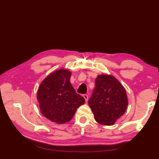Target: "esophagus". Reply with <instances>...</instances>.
Here are the masks:
<instances>
[{
    "mask_svg": "<svg viewBox=\"0 0 159 159\" xmlns=\"http://www.w3.org/2000/svg\"><path fill=\"white\" fill-rule=\"evenodd\" d=\"M83 98H84L85 102L88 101V95H86V94H85V95H83Z\"/></svg>",
    "mask_w": 159,
    "mask_h": 159,
    "instance_id": "esophagus-1",
    "label": "esophagus"
}]
</instances>
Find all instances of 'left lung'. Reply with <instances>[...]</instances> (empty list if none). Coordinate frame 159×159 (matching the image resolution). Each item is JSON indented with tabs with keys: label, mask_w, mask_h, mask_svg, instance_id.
Masks as SVG:
<instances>
[{
	"label": "left lung",
	"mask_w": 159,
	"mask_h": 159,
	"mask_svg": "<svg viewBox=\"0 0 159 159\" xmlns=\"http://www.w3.org/2000/svg\"><path fill=\"white\" fill-rule=\"evenodd\" d=\"M88 104L97 122L102 125H112L127 109V93L123 85L114 76L98 75Z\"/></svg>",
	"instance_id": "8db88e82"
}]
</instances>
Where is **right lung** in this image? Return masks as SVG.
Here are the masks:
<instances>
[{"label":"right lung","instance_id":"right-lung-1","mask_svg":"<svg viewBox=\"0 0 159 159\" xmlns=\"http://www.w3.org/2000/svg\"><path fill=\"white\" fill-rule=\"evenodd\" d=\"M71 76L69 69H57L45 77L38 88L36 99L41 114L57 124L69 122L85 103V99L71 84Z\"/></svg>","mask_w":159,"mask_h":159}]
</instances>
